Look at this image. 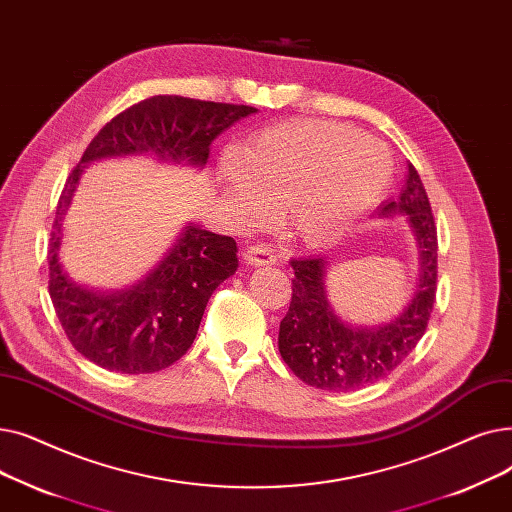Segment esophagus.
Segmentation results:
<instances>
[{"instance_id":"esophagus-1","label":"esophagus","mask_w":512,"mask_h":512,"mask_svg":"<svg viewBox=\"0 0 512 512\" xmlns=\"http://www.w3.org/2000/svg\"><path fill=\"white\" fill-rule=\"evenodd\" d=\"M243 260L252 266H262V264H275L277 256L269 246H264V243H254V246L246 248V252H243Z\"/></svg>"}]
</instances>
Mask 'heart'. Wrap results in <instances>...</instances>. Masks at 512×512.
Returning <instances> with one entry per match:
<instances>
[{
	"instance_id": "b5f03b06",
	"label": "heart",
	"mask_w": 512,
	"mask_h": 512,
	"mask_svg": "<svg viewBox=\"0 0 512 512\" xmlns=\"http://www.w3.org/2000/svg\"><path fill=\"white\" fill-rule=\"evenodd\" d=\"M392 170L379 139L327 120H294L258 131L241 152L227 150L218 181L248 221L283 206L298 239L327 243L383 198Z\"/></svg>"
}]
</instances>
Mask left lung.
Listing matches in <instances>:
<instances>
[{
  "mask_svg": "<svg viewBox=\"0 0 512 512\" xmlns=\"http://www.w3.org/2000/svg\"><path fill=\"white\" fill-rule=\"evenodd\" d=\"M404 214L419 246L421 275L408 306L379 327H352L329 304L327 256L294 258L291 302L279 325V352L304 383L325 392H350L392 373L423 337L437 289V229L427 191L415 166L396 202H385L379 216Z\"/></svg>",
  "mask_w": 512,
  "mask_h": 512,
  "instance_id": "8db88e82",
  "label": "left lung"
}]
</instances>
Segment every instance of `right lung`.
Wrapping results in <instances>:
<instances>
[{"label": "right lung", "instance_id": "obj_1", "mask_svg": "<svg viewBox=\"0 0 512 512\" xmlns=\"http://www.w3.org/2000/svg\"><path fill=\"white\" fill-rule=\"evenodd\" d=\"M252 106L154 95L114 116L66 179L50 237V296L70 344L108 371L156 373L177 362L198 335L212 291L237 271V243L189 223L148 277L129 289H87L60 264L62 223L89 162L154 154L162 162L204 168L210 143Z\"/></svg>", "mask_w": 512, "mask_h": 512}]
</instances>
